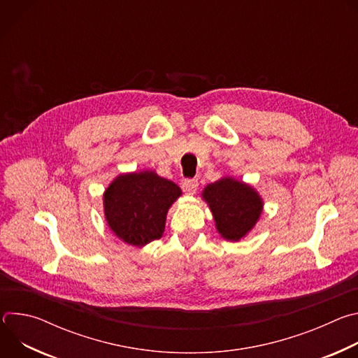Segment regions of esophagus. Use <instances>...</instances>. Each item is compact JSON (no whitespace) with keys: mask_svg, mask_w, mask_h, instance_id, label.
I'll use <instances>...</instances> for the list:
<instances>
[{"mask_svg":"<svg viewBox=\"0 0 358 358\" xmlns=\"http://www.w3.org/2000/svg\"><path fill=\"white\" fill-rule=\"evenodd\" d=\"M198 188V180L196 178H185L182 181V191L187 195H194Z\"/></svg>","mask_w":358,"mask_h":358,"instance_id":"1","label":"esophagus"}]
</instances>
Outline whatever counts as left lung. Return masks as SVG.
Listing matches in <instances>:
<instances>
[{"mask_svg":"<svg viewBox=\"0 0 358 358\" xmlns=\"http://www.w3.org/2000/svg\"><path fill=\"white\" fill-rule=\"evenodd\" d=\"M213 211L218 232L228 241H239L262 213L258 192L234 178H222L206 187L202 192Z\"/></svg>","mask_w":358,"mask_h":358,"instance_id":"left-lung-1","label":"left lung"}]
</instances>
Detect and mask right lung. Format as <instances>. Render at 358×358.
<instances>
[{
  "label": "right lung",
  "instance_id": "1",
  "mask_svg": "<svg viewBox=\"0 0 358 358\" xmlns=\"http://www.w3.org/2000/svg\"><path fill=\"white\" fill-rule=\"evenodd\" d=\"M180 195L177 184L156 173L119 176L105 192V215L120 239L143 246L162 238L167 211Z\"/></svg>",
  "mask_w": 358,
  "mask_h": 358
}]
</instances>
